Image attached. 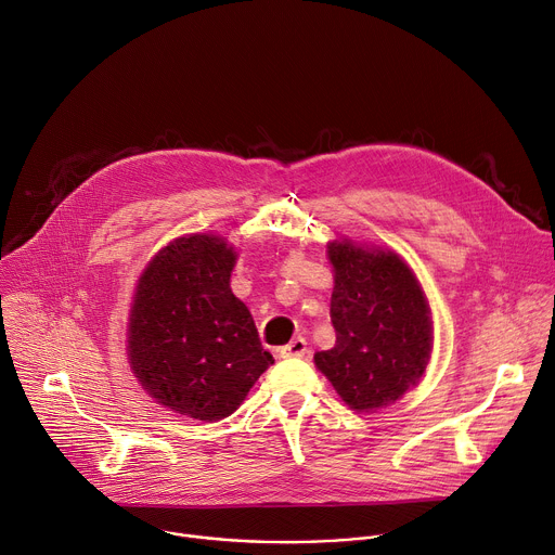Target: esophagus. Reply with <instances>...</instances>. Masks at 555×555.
I'll return each mask as SVG.
<instances>
[{
    "mask_svg": "<svg viewBox=\"0 0 555 555\" xmlns=\"http://www.w3.org/2000/svg\"><path fill=\"white\" fill-rule=\"evenodd\" d=\"M306 354H308V343H306V338H300V336L281 347L283 359H304Z\"/></svg>",
    "mask_w": 555,
    "mask_h": 555,
    "instance_id": "34e87169",
    "label": "esophagus"
}]
</instances>
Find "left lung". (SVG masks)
Here are the masks:
<instances>
[{"label":"left lung","instance_id":"left-lung-1","mask_svg":"<svg viewBox=\"0 0 555 555\" xmlns=\"http://www.w3.org/2000/svg\"><path fill=\"white\" fill-rule=\"evenodd\" d=\"M336 345L314 363L351 410L367 412L416 385L429 361L434 330L425 294L393 251L351 241L330 243Z\"/></svg>","mask_w":555,"mask_h":555}]
</instances>
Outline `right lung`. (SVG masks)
I'll return each instance as SVG.
<instances>
[{"label":"right lung","mask_w":555,"mask_h":555,"mask_svg":"<svg viewBox=\"0 0 555 555\" xmlns=\"http://www.w3.org/2000/svg\"><path fill=\"white\" fill-rule=\"evenodd\" d=\"M236 255L212 234L181 236L143 272L128 325V357L143 389L196 421L236 412L274 363L232 289Z\"/></svg>","instance_id":"right-lung-1"}]
</instances>
